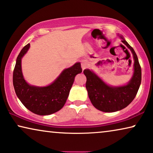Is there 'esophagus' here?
Instances as JSON below:
<instances>
[{"mask_svg":"<svg viewBox=\"0 0 153 153\" xmlns=\"http://www.w3.org/2000/svg\"><path fill=\"white\" fill-rule=\"evenodd\" d=\"M81 66H82V69H85L87 68L88 66H89V64L87 62V61L86 60H83L81 62Z\"/></svg>","mask_w":153,"mask_h":153,"instance_id":"esophagus-1","label":"esophagus"}]
</instances>
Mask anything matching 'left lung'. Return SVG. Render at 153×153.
I'll use <instances>...</instances> for the list:
<instances>
[{
    "mask_svg": "<svg viewBox=\"0 0 153 153\" xmlns=\"http://www.w3.org/2000/svg\"><path fill=\"white\" fill-rule=\"evenodd\" d=\"M121 38L122 42L131 51L135 60L133 76L127 85L119 87L108 86L93 72L84 70L86 77V88L91 103L95 108L103 112H115L126 108L135 97L142 81V69L137 54L133 47Z\"/></svg>",
    "mask_w": 153,
    "mask_h": 153,
    "instance_id": "left-lung-1",
    "label": "left lung"
}]
</instances>
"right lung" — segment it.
Returning <instances> with one entry per match:
<instances>
[{"mask_svg": "<svg viewBox=\"0 0 153 153\" xmlns=\"http://www.w3.org/2000/svg\"><path fill=\"white\" fill-rule=\"evenodd\" d=\"M30 45L23 47L17 57L13 73V84L16 94L22 104L31 112L39 115H51L60 111L66 103L77 74L82 71L79 62L64 70L49 86L37 87L27 84L22 74L21 59Z\"/></svg>", "mask_w": 153, "mask_h": 153, "instance_id": "obj_1", "label": "right lung"}]
</instances>
